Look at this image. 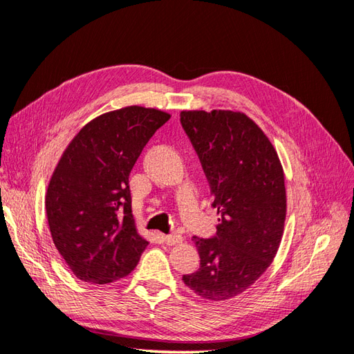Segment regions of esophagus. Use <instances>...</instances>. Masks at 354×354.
<instances>
[{
	"label": "esophagus",
	"mask_w": 354,
	"mask_h": 354,
	"mask_svg": "<svg viewBox=\"0 0 354 354\" xmlns=\"http://www.w3.org/2000/svg\"><path fill=\"white\" fill-rule=\"evenodd\" d=\"M164 241H165L168 245H176V243H181V242H183V236H181V234H177V233L165 234Z\"/></svg>",
	"instance_id": "34e87169"
}]
</instances>
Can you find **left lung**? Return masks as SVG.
I'll list each match as a JSON object with an SVG mask.
<instances>
[{"label":"left lung","instance_id":"left-lung-1","mask_svg":"<svg viewBox=\"0 0 354 354\" xmlns=\"http://www.w3.org/2000/svg\"><path fill=\"white\" fill-rule=\"evenodd\" d=\"M180 122L220 214L216 236L194 238L201 266L183 282L202 298L224 301L259 279L279 248L286 217L283 169L269 138L242 112L183 111Z\"/></svg>","mask_w":354,"mask_h":354}]
</instances>
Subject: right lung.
<instances>
[{"label": "right lung", "instance_id": "obj_1", "mask_svg": "<svg viewBox=\"0 0 354 354\" xmlns=\"http://www.w3.org/2000/svg\"><path fill=\"white\" fill-rule=\"evenodd\" d=\"M169 113L128 106L94 118L63 152L46 211L53 242L78 279L111 283L130 274L147 246L131 211L128 177Z\"/></svg>", "mask_w": 354, "mask_h": 354}]
</instances>
